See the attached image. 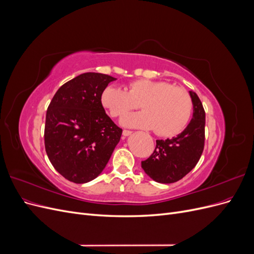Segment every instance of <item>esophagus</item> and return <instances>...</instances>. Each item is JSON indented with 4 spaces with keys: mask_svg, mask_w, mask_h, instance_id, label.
<instances>
[{
    "mask_svg": "<svg viewBox=\"0 0 254 254\" xmlns=\"http://www.w3.org/2000/svg\"><path fill=\"white\" fill-rule=\"evenodd\" d=\"M132 133V131H130V130H123V135L124 136H128Z\"/></svg>",
    "mask_w": 254,
    "mask_h": 254,
    "instance_id": "34e87169",
    "label": "esophagus"
}]
</instances>
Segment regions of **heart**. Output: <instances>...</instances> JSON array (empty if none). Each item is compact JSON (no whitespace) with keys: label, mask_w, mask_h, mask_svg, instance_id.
Returning a JSON list of instances; mask_svg holds the SVG:
<instances>
[{"label":"heart","mask_w":254,"mask_h":254,"mask_svg":"<svg viewBox=\"0 0 254 254\" xmlns=\"http://www.w3.org/2000/svg\"><path fill=\"white\" fill-rule=\"evenodd\" d=\"M102 103L113 118H121L141 104L144 111L126 115L121 120L122 125L155 129L162 136L179 134L193 111L190 96L183 88L152 79L134 80L125 90L109 86L103 92Z\"/></svg>","instance_id":"heart-1"}]
</instances>
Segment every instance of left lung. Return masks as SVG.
Instances as JSON below:
<instances>
[{
  "instance_id": "left-lung-1",
  "label": "left lung",
  "mask_w": 254,
  "mask_h": 254,
  "mask_svg": "<svg viewBox=\"0 0 254 254\" xmlns=\"http://www.w3.org/2000/svg\"><path fill=\"white\" fill-rule=\"evenodd\" d=\"M193 118L181 133L172 139L157 140L152 155L142 161V168L152 180L174 183L182 179L198 163L204 147L205 113L198 95L190 91Z\"/></svg>"
}]
</instances>
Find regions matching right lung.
Listing matches in <instances>:
<instances>
[{
    "instance_id": "right-lung-1",
    "label": "right lung",
    "mask_w": 254,
    "mask_h": 254,
    "mask_svg": "<svg viewBox=\"0 0 254 254\" xmlns=\"http://www.w3.org/2000/svg\"><path fill=\"white\" fill-rule=\"evenodd\" d=\"M117 78L83 73L61 86L47 111L45 151L54 168L68 181L87 183L104 171L122 129L106 114L102 94Z\"/></svg>"
}]
</instances>
